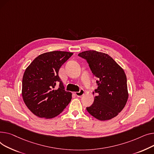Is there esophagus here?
<instances>
[{"instance_id":"esophagus-1","label":"esophagus","mask_w":154,"mask_h":154,"mask_svg":"<svg viewBox=\"0 0 154 154\" xmlns=\"http://www.w3.org/2000/svg\"><path fill=\"white\" fill-rule=\"evenodd\" d=\"M84 93H85L84 90H83V89H81L79 90V92H76V93H75V94H76V96H78V97H81V96L83 95Z\"/></svg>"}]
</instances>
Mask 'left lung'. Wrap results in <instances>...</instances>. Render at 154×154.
Segmentation results:
<instances>
[{
  "mask_svg": "<svg viewBox=\"0 0 154 154\" xmlns=\"http://www.w3.org/2000/svg\"><path fill=\"white\" fill-rule=\"evenodd\" d=\"M78 56L86 60L98 86L93 92L96 94L94 103L86 110L98 120L113 118L123 109L128 99L127 78L123 69L104 53L88 50Z\"/></svg>",
  "mask_w": 154,
  "mask_h": 154,
  "instance_id": "left-lung-1",
  "label": "left lung"
}]
</instances>
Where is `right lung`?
Segmentation results:
<instances>
[{
	"instance_id": "1",
	"label": "right lung",
	"mask_w": 154,
	"mask_h": 154,
	"mask_svg": "<svg viewBox=\"0 0 154 154\" xmlns=\"http://www.w3.org/2000/svg\"><path fill=\"white\" fill-rule=\"evenodd\" d=\"M73 53L53 51L42 54L25 69L22 79V97L35 115L51 119L59 115L71 99L58 76L60 67Z\"/></svg>"
}]
</instances>
